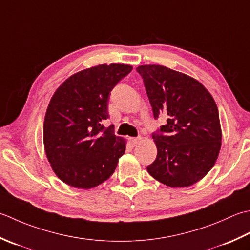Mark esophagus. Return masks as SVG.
I'll return each instance as SVG.
<instances>
[{
	"label": "esophagus",
	"instance_id": "obj_1",
	"mask_svg": "<svg viewBox=\"0 0 250 250\" xmlns=\"http://www.w3.org/2000/svg\"><path fill=\"white\" fill-rule=\"evenodd\" d=\"M129 140H130L132 146H136L140 141V138H129Z\"/></svg>",
	"mask_w": 250,
	"mask_h": 250
}]
</instances>
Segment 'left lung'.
Listing matches in <instances>:
<instances>
[{
  "mask_svg": "<svg viewBox=\"0 0 250 250\" xmlns=\"http://www.w3.org/2000/svg\"><path fill=\"white\" fill-rule=\"evenodd\" d=\"M137 71L154 118L167 116L160 134L152 135L157 155L147 172L171 188L194 185L211 169L220 152L222 132L215 100L197 80L164 65L144 64Z\"/></svg>",
  "mask_w": 250,
  "mask_h": 250,
  "instance_id": "1",
  "label": "left lung"
}]
</instances>
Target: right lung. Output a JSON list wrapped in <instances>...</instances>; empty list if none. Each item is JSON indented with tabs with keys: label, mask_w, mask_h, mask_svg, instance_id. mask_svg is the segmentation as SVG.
<instances>
[{
	"label": "right lung",
	"mask_w": 250,
	"mask_h": 250,
	"mask_svg": "<svg viewBox=\"0 0 250 250\" xmlns=\"http://www.w3.org/2000/svg\"><path fill=\"white\" fill-rule=\"evenodd\" d=\"M132 70L129 64H98L76 72L56 89L43 125L44 149L59 179L91 189L109 179L126 141L108 128L110 91Z\"/></svg>",
	"instance_id": "right-lung-1"
}]
</instances>
